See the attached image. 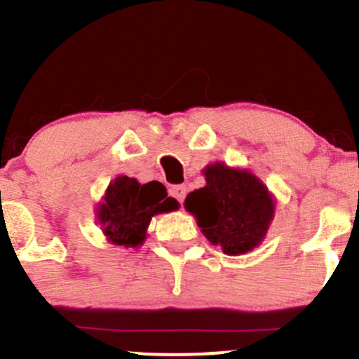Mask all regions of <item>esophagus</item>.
<instances>
[{
  "mask_svg": "<svg viewBox=\"0 0 359 359\" xmlns=\"http://www.w3.org/2000/svg\"><path fill=\"white\" fill-rule=\"evenodd\" d=\"M186 186H173L170 187V196H173L177 201L182 203L184 198H186Z\"/></svg>",
  "mask_w": 359,
  "mask_h": 359,
  "instance_id": "esophagus-1",
  "label": "esophagus"
}]
</instances>
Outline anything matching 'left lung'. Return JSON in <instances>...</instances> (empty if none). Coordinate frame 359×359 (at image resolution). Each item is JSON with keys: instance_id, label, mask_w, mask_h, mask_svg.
<instances>
[{"instance_id": "left-lung-1", "label": "left lung", "mask_w": 359, "mask_h": 359, "mask_svg": "<svg viewBox=\"0 0 359 359\" xmlns=\"http://www.w3.org/2000/svg\"><path fill=\"white\" fill-rule=\"evenodd\" d=\"M205 187L187 194V212L201 233L226 255H245L259 247L274 219L276 200L247 168L215 161L203 168Z\"/></svg>"}]
</instances>
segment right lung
Returning <instances> with one entry per match:
<instances>
[{
  "instance_id": "1",
  "label": "right lung",
  "mask_w": 359,
  "mask_h": 359,
  "mask_svg": "<svg viewBox=\"0 0 359 359\" xmlns=\"http://www.w3.org/2000/svg\"><path fill=\"white\" fill-rule=\"evenodd\" d=\"M179 201L168 198L166 187L158 180L140 184L132 177L119 175L107 186L95 217L109 243L139 248L146 241L151 219L179 210Z\"/></svg>"
}]
</instances>
